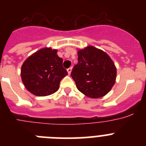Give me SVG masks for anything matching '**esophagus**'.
<instances>
[{
    "instance_id": "esophagus-1",
    "label": "esophagus",
    "mask_w": 146,
    "mask_h": 146,
    "mask_svg": "<svg viewBox=\"0 0 146 146\" xmlns=\"http://www.w3.org/2000/svg\"><path fill=\"white\" fill-rule=\"evenodd\" d=\"M72 67H70V68H69V69H67V72H68V74H71V72H72Z\"/></svg>"
}]
</instances>
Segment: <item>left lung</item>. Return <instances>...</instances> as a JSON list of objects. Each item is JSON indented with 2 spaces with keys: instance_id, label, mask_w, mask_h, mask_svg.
I'll use <instances>...</instances> for the list:
<instances>
[{
  "instance_id": "1",
  "label": "left lung",
  "mask_w": 146,
  "mask_h": 146,
  "mask_svg": "<svg viewBox=\"0 0 146 146\" xmlns=\"http://www.w3.org/2000/svg\"><path fill=\"white\" fill-rule=\"evenodd\" d=\"M78 63L71 75L81 93L92 99L105 96L114 86L116 67L103 50L88 46L77 51Z\"/></svg>"
}]
</instances>
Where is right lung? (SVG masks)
Instances as JSON below:
<instances>
[{
  "instance_id": "1",
  "label": "right lung",
  "mask_w": 146,
  "mask_h": 146,
  "mask_svg": "<svg viewBox=\"0 0 146 146\" xmlns=\"http://www.w3.org/2000/svg\"><path fill=\"white\" fill-rule=\"evenodd\" d=\"M57 52L50 47L42 48L22 65V81L35 96H45L56 92L60 80L68 74L63 67V59L58 57Z\"/></svg>"
}]
</instances>
